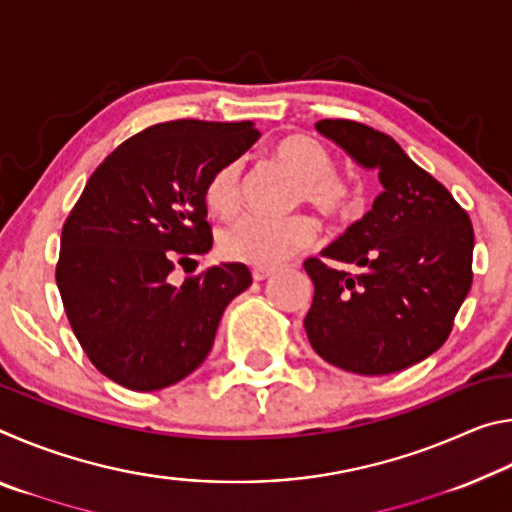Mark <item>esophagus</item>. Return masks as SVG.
<instances>
[{"instance_id": "34e87169", "label": "esophagus", "mask_w": 512, "mask_h": 512, "mask_svg": "<svg viewBox=\"0 0 512 512\" xmlns=\"http://www.w3.org/2000/svg\"><path fill=\"white\" fill-rule=\"evenodd\" d=\"M271 275H273L271 268H253V280H257V282H262V280H266V277H271Z\"/></svg>"}]
</instances>
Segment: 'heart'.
Returning a JSON list of instances; mask_svg holds the SVG:
<instances>
[{
  "label": "heart",
  "mask_w": 512,
  "mask_h": 512,
  "mask_svg": "<svg viewBox=\"0 0 512 512\" xmlns=\"http://www.w3.org/2000/svg\"><path fill=\"white\" fill-rule=\"evenodd\" d=\"M275 160L300 180L298 203L323 216L329 223L352 221L363 207L357 183L336 173L334 155L309 135H293L275 146ZM244 198V162L230 160L216 169L205 185V201L216 214L230 216ZM318 225L307 214L287 219L244 216L225 225L219 235L221 253L235 262L257 268H275L316 241Z\"/></svg>",
  "instance_id": "obj_1"
}]
</instances>
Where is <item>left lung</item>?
Listing matches in <instances>:
<instances>
[{
    "instance_id": "left-lung-1",
    "label": "left lung",
    "mask_w": 512,
    "mask_h": 512,
    "mask_svg": "<svg viewBox=\"0 0 512 512\" xmlns=\"http://www.w3.org/2000/svg\"><path fill=\"white\" fill-rule=\"evenodd\" d=\"M316 131L363 169H377L384 192L320 253L357 263L359 274L318 257L305 262L314 282L307 339L336 368L391 375L427 359L452 332L472 287V221L393 137L350 119H320Z\"/></svg>"
}]
</instances>
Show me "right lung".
I'll return each mask as SVG.
<instances>
[{"mask_svg": "<svg viewBox=\"0 0 512 512\" xmlns=\"http://www.w3.org/2000/svg\"><path fill=\"white\" fill-rule=\"evenodd\" d=\"M259 140L253 121L176 119L117 146L60 235L56 284L94 368L131 391L185 379L212 350L225 307L253 284L239 262L180 284L176 266L212 248L205 185Z\"/></svg>", "mask_w": 512, "mask_h": 512, "instance_id": "right-lung-1", "label": "right lung"}]
</instances>
